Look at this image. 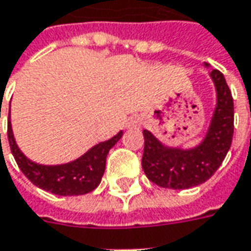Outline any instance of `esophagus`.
Instances as JSON below:
<instances>
[{
  "mask_svg": "<svg viewBox=\"0 0 251 251\" xmlns=\"http://www.w3.org/2000/svg\"><path fill=\"white\" fill-rule=\"evenodd\" d=\"M142 124V121H140V118L139 117H130L129 118V121H127V124L126 126L127 127H137V126Z\"/></svg>",
  "mask_w": 251,
  "mask_h": 251,
  "instance_id": "esophagus-1",
  "label": "esophagus"
}]
</instances>
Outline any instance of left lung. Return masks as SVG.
<instances>
[{
	"label": "left lung",
	"mask_w": 251,
	"mask_h": 251,
	"mask_svg": "<svg viewBox=\"0 0 251 251\" xmlns=\"http://www.w3.org/2000/svg\"><path fill=\"white\" fill-rule=\"evenodd\" d=\"M210 77L217 101L208 129L199 144L189 149L172 147L160 142L150 130H143L142 167L146 176L155 185L174 190L201 185L225 160L233 136V99L220 71L212 69Z\"/></svg>",
	"instance_id": "8db88e82"
}]
</instances>
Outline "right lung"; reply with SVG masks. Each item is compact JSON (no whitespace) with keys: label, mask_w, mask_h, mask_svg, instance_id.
<instances>
[{"label":"right lung","mask_w":251,"mask_h":251,"mask_svg":"<svg viewBox=\"0 0 251 251\" xmlns=\"http://www.w3.org/2000/svg\"><path fill=\"white\" fill-rule=\"evenodd\" d=\"M124 132L119 130L115 136L105 142L93 146L79 158L58 165L37 164L27 158L18 147L13 136L11 115L8 119V140L16 164L25 176L33 185L58 196H79L90 193L101 182L105 171V161L109 150L122 137Z\"/></svg>","instance_id":"obj_1"}]
</instances>
